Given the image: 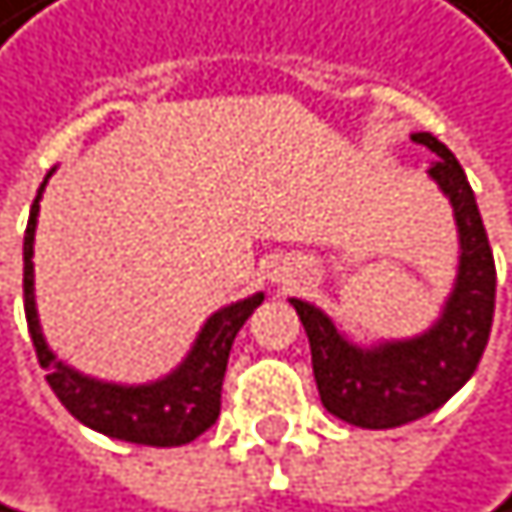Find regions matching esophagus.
Wrapping results in <instances>:
<instances>
[{"mask_svg": "<svg viewBox=\"0 0 512 512\" xmlns=\"http://www.w3.org/2000/svg\"><path fill=\"white\" fill-rule=\"evenodd\" d=\"M279 279H282V282H288V273H282V276H279Z\"/></svg>", "mask_w": 512, "mask_h": 512, "instance_id": "1", "label": "esophagus"}]
</instances>
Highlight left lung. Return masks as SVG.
I'll return each instance as SVG.
<instances>
[{
	"instance_id": "1",
	"label": "left lung",
	"mask_w": 512,
	"mask_h": 512,
	"mask_svg": "<svg viewBox=\"0 0 512 512\" xmlns=\"http://www.w3.org/2000/svg\"><path fill=\"white\" fill-rule=\"evenodd\" d=\"M413 142L440 157L428 175L449 197L458 227V276L440 318L413 340L355 346L318 306L291 297L309 337L324 410L370 431L400 428L440 410L477 370L495 315V258L467 175L431 133H413Z\"/></svg>"
}]
</instances>
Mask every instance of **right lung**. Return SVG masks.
Listing matches in <instances>:
<instances>
[{
	"label": "right lung",
	"instance_id": "add662e5",
	"mask_svg": "<svg viewBox=\"0 0 512 512\" xmlns=\"http://www.w3.org/2000/svg\"><path fill=\"white\" fill-rule=\"evenodd\" d=\"M51 175L54 169L45 175L39 194L32 200L26 236H23V309H26V324H29L35 355H39V364L48 370V385L81 425L105 437L142 443V446H185L197 440L203 431L215 425L221 413V385H224V370L233 340L245 318L264 303V294L258 291L212 312L200 327L188 358L157 382L118 385L78 373L75 367L63 364L51 352L39 324V309H35L32 242H35V224H39V200Z\"/></svg>",
	"mask_w": 512,
	"mask_h": 512
}]
</instances>
